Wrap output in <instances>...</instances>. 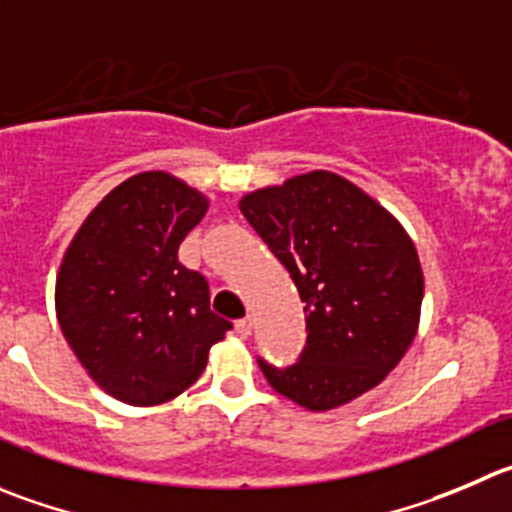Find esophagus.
I'll return each mask as SVG.
<instances>
[{"instance_id":"1","label":"esophagus","mask_w":512,"mask_h":512,"mask_svg":"<svg viewBox=\"0 0 512 512\" xmlns=\"http://www.w3.org/2000/svg\"><path fill=\"white\" fill-rule=\"evenodd\" d=\"M251 329H253V319H251V316H243V319L236 321V334L241 339H246L248 334H251Z\"/></svg>"}]
</instances>
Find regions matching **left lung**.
<instances>
[{"mask_svg":"<svg viewBox=\"0 0 512 512\" xmlns=\"http://www.w3.org/2000/svg\"><path fill=\"white\" fill-rule=\"evenodd\" d=\"M241 213L306 304L299 359L274 367L259 357L271 387L314 412L377 387L405 357L420 321L422 269L405 228L329 170L248 193Z\"/></svg>","mask_w":512,"mask_h":512,"instance_id":"left-lung-1","label":"left lung"}]
</instances>
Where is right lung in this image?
Returning <instances> with one entry per match:
<instances>
[{"instance_id": "1", "label": "right lung", "mask_w": 512, "mask_h": 512, "mask_svg": "<svg viewBox=\"0 0 512 512\" xmlns=\"http://www.w3.org/2000/svg\"><path fill=\"white\" fill-rule=\"evenodd\" d=\"M208 201L148 170L87 216L57 276L62 334L92 379L125 405H163L191 387L233 324L211 311L206 276L178 248Z\"/></svg>"}]
</instances>
